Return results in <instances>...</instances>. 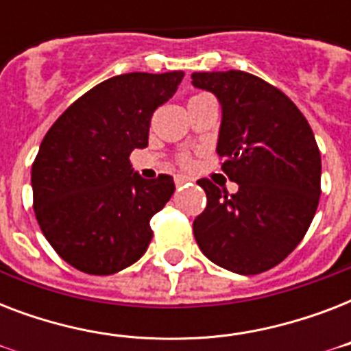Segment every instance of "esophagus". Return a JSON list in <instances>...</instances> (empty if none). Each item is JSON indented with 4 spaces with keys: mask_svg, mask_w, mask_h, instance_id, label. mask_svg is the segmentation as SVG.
Here are the masks:
<instances>
[{
    "mask_svg": "<svg viewBox=\"0 0 351 351\" xmlns=\"http://www.w3.org/2000/svg\"><path fill=\"white\" fill-rule=\"evenodd\" d=\"M189 182H193L191 176H186V175H176V176H175V184H176V187L186 186V184H189Z\"/></svg>",
    "mask_w": 351,
    "mask_h": 351,
    "instance_id": "34e87169",
    "label": "esophagus"
}]
</instances>
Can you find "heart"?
<instances>
[{
  "instance_id": "b5f03b06",
  "label": "heart",
  "mask_w": 351,
  "mask_h": 351,
  "mask_svg": "<svg viewBox=\"0 0 351 351\" xmlns=\"http://www.w3.org/2000/svg\"><path fill=\"white\" fill-rule=\"evenodd\" d=\"M178 164H180L182 167H189V165L193 164V158L189 154H180V156H178Z\"/></svg>"
}]
</instances>
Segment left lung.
Returning a JSON list of instances; mask_svg holds the SVG:
<instances>
[{
	"instance_id": "left-lung-1",
	"label": "left lung",
	"mask_w": 351,
	"mask_h": 351,
	"mask_svg": "<svg viewBox=\"0 0 351 351\" xmlns=\"http://www.w3.org/2000/svg\"><path fill=\"white\" fill-rule=\"evenodd\" d=\"M222 106L217 153L239 184L230 195L198 180L208 206L193 222L198 247L239 275L267 271L304 239L321 197V153L304 114L282 90L244 71L193 73Z\"/></svg>"
}]
</instances>
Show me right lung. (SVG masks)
Wrapping results in <instances>:
<instances>
[{
  "label": "right lung",
  "instance_id": "1",
  "mask_svg": "<svg viewBox=\"0 0 351 351\" xmlns=\"http://www.w3.org/2000/svg\"><path fill=\"white\" fill-rule=\"evenodd\" d=\"M184 73H129L80 96L47 131L32 164L36 220L63 261L89 275L131 266L153 239L151 219L175 193L173 176L145 180L129 156L147 147L151 117Z\"/></svg>",
  "mask_w": 351,
  "mask_h": 351
}]
</instances>
